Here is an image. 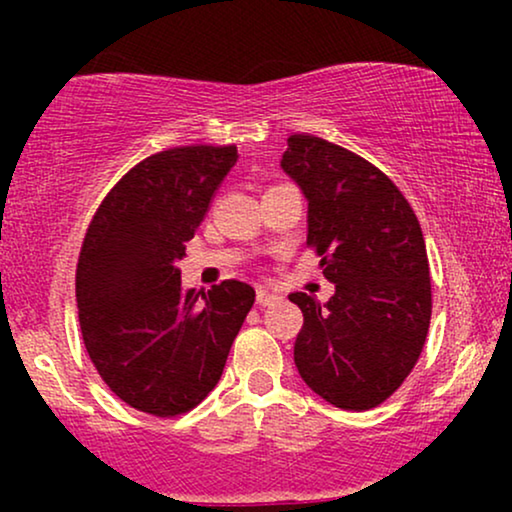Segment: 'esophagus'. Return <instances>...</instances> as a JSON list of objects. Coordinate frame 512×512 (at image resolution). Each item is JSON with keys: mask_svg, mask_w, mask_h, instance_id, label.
<instances>
[{"mask_svg": "<svg viewBox=\"0 0 512 512\" xmlns=\"http://www.w3.org/2000/svg\"><path fill=\"white\" fill-rule=\"evenodd\" d=\"M279 300H282V296H277L275 291L265 289V286H258V289H256V303H258V305L270 307V305H277Z\"/></svg>", "mask_w": 512, "mask_h": 512, "instance_id": "esophagus-1", "label": "esophagus"}]
</instances>
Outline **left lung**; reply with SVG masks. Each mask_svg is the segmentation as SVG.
<instances>
[{
  "instance_id": "1",
  "label": "left lung",
  "mask_w": 512,
  "mask_h": 512,
  "mask_svg": "<svg viewBox=\"0 0 512 512\" xmlns=\"http://www.w3.org/2000/svg\"><path fill=\"white\" fill-rule=\"evenodd\" d=\"M282 170L307 200V244L335 293L303 312L293 361L314 394L335 408L370 410L401 387L431 321L422 228L387 174L314 135H291Z\"/></svg>"
}]
</instances>
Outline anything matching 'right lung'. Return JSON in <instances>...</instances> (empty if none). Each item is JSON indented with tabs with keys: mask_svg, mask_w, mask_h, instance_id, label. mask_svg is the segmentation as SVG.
<instances>
[{
	"mask_svg": "<svg viewBox=\"0 0 512 512\" xmlns=\"http://www.w3.org/2000/svg\"><path fill=\"white\" fill-rule=\"evenodd\" d=\"M237 146H179L132 167L102 200L76 265V305L90 361L135 410L174 417L221 380L230 345L254 305L249 284L181 289L184 242Z\"/></svg>",
	"mask_w": 512,
	"mask_h": 512,
	"instance_id": "right-lung-1",
	"label": "right lung"
}]
</instances>
